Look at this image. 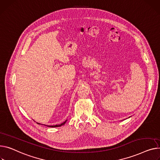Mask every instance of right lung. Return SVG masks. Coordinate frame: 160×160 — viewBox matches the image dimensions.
Returning a JSON list of instances; mask_svg holds the SVG:
<instances>
[{
	"mask_svg": "<svg viewBox=\"0 0 160 160\" xmlns=\"http://www.w3.org/2000/svg\"><path fill=\"white\" fill-rule=\"evenodd\" d=\"M66 122H67V120H66L64 122H63L62 123L59 124V125H46V126H48V127H60V126L63 125H64V124L66 123ZM37 123L40 124V123Z\"/></svg>",
	"mask_w": 160,
	"mask_h": 160,
	"instance_id": "right-lung-1",
	"label": "right lung"
}]
</instances>
